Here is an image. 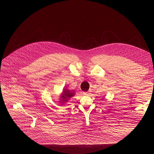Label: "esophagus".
<instances>
[{
    "label": "esophagus",
    "instance_id": "esophagus-1",
    "mask_svg": "<svg viewBox=\"0 0 154 154\" xmlns=\"http://www.w3.org/2000/svg\"><path fill=\"white\" fill-rule=\"evenodd\" d=\"M83 94H84V95H85V96H88V95H89V93H88V92H83Z\"/></svg>",
    "mask_w": 154,
    "mask_h": 154
}]
</instances>
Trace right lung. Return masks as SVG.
Returning a JSON list of instances; mask_svg holds the SVG:
<instances>
[{"label":"right lung","instance_id":"add662e5","mask_svg":"<svg viewBox=\"0 0 154 154\" xmlns=\"http://www.w3.org/2000/svg\"><path fill=\"white\" fill-rule=\"evenodd\" d=\"M75 94L74 91H70L66 88H65L63 90V93L60 96V102L62 103H65L66 102H67L68 100L69 99H70L71 97H72V96H74Z\"/></svg>","mask_w":154,"mask_h":154}]
</instances>
